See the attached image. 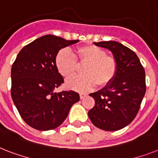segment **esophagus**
I'll return each mask as SVG.
<instances>
[{
	"instance_id": "34e87169",
	"label": "esophagus",
	"mask_w": 158,
	"mask_h": 158,
	"mask_svg": "<svg viewBox=\"0 0 158 158\" xmlns=\"http://www.w3.org/2000/svg\"><path fill=\"white\" fill-rule=\"evenodd\" d=\"M86 96H87V94H85V93H80V94H79V97H80V99L84 98H85Z\"/></svg>"
}]
</instances>
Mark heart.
I'll return each mask as SVG.
<instances>
[{
	"mask_svg": "<svg viewBox=\"0 0 158 158\" xmlns=\"http://www.w3.org/2000/svg\"><path fill=\"white\" fill-rule=\"evenodd\" d=\"M94 44L80 46L72 53L68 49H61L55 59L57 70L64 79L75 75L79 65H84V75L75 77L67 82L69 89L77 91H88L97 84L106 87L113 81L118 71V60L114 56Z\"/></svg>",
	"mask_w": 158,
	"mask_h": 158,
	"instance_id": "obj_1",
	"label": "heart"
}]
</instances>
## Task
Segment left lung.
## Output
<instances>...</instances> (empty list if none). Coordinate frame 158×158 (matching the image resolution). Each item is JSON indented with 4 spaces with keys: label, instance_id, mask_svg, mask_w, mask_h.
<instances>
[{
    "label": "left lung",
    "instance_id": "8db88e82",
    "mask_svg": "<svg viewBox=\"0 0 158 158\" xmlns=\"http://www.w3.org/2000/svg\"><path fill=\"white\" fill-rule=\"evenodd\" d=\"M94 44L113 53L118 71L109 85L90 94L95 105L89 117L96 127L115 131L132 122L139 110L146 92L145 71L137 55L121 43L109 41Z\"/></svg>",
    "mask_w": 158,
    "mask_h": 158
}]
</instances>
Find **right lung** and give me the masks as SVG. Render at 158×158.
Segmentation results:
<instances>
[{"instance_id":"right-lung-1","label":"right lung","mask_w":158,"mask_h":158,"mask_svg":"<svg viewBox=\"0 0 158 158\" xmlns=\"http://www.w3.org/2000/svg\"><path fill=\"white\" fill-rule=\"evenodd\" d=\"M78 42L43 36L23 47L12 64L11 97L22 119L35 130L58 127L72 105L79 101V94L73 90L55 93L64 83L56 67V56Z\"/></svg>"}]
</instances>
